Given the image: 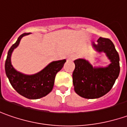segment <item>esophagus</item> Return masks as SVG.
Here are the masks:
<instances>
[{"label":"esophagus","mask_w":127,"mask_h":127,"mask_svg":"<svg viewBox=\"0 0 127 127\" xmlns=\"http://www.w3.org/2000/svg\"><path fill=\"white\" fill-rule=\"evenodd\" d=\"M77 58V55H71L69 56V58H68V59L70 60H74L75 58Z\"/></svg>","instance_id":"1"}]
</instances>
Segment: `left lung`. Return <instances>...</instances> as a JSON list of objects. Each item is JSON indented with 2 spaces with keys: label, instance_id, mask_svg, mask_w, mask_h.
I'll use <instances>...</instances> for the list:
<instances>
[{
  "label": "left lung",
  "instance_id": "1",
  "mask_svg": "<svg viewBox=\"0 0 127 127\" xmlns=\"http://www.w3.org/2000/svg\"><path fill=\"white\" fill-rule=\"evenodd\" d=\"M98 43H92L98 53H104L110 64L105 67H95L85 59L74 61L75 69L72 74L75 92L82 98H98L107 94L120 74V57L113 43L105 38L100 37Z\"/></svg>",
  "mask_w": 127,
  "mask_h": 127
}]
</instances>
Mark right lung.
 Here are the masks:
<instances>
[{"label": "right lung", "mask_w": 127, "mask_h": 127, "mask_svg": "<svg viewBox=\"0 0 127 127\" xmlns=\"http://www.w3.org/2000/svg\"><path fill=\"white\" fill-rule=\"evenodd\" d=\"M28 34L29 33L20 35L8 50L5 69L10 83L18 94L27 98L38 99L46 96L52 91L56 74L63 67L66 60L53 61L41 71L32 75H27L17 72L12 65L11 55L14 49L20 44L22 38Z\"/></svg>", "instance_id": "add662e5"}]
</instances>
